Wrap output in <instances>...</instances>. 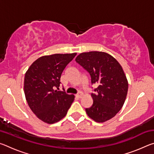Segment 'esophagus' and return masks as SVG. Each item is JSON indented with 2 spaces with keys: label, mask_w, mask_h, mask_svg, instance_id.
I'll return each instance as SVG.
<instances>
[{
  "label": "esophagus",
  "mask_w": 154,
  "mask_h": 154,
  "mask_svg": "<svg viewBox=\"0 0 154 154\" xmlns=\"http://www.w3.org/2000/svg\"><path fill=\"white\" fill-rule=\"evenodd\" d=\"M82 95H83V94H82V93H79V94H77L75 96H76V97H77V98H82Z\"/></svg>",
  "instance_id": "obj_1"
}]
</instances>
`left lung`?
Here are the masks:
<instances>
[{"label": "left lung", "instance_id": "left-lung-1", "mask_svg": "<svg viewBox=\"0 0 154 154\" xmlns=\"http://www.w3.org/2000/svg\"><path fill=\"white\" fill-rule=\"evenodd\" d=\"M75 60L89 72L92 83L98 84L97 93L91 94L92 105L85 109L87 115L98 123L113 118L123 106L128 89L120 64L110 54L96 51L80 54Z\"/></svg>", "mask_w": 154, "mask_h": 154}]
</instances>
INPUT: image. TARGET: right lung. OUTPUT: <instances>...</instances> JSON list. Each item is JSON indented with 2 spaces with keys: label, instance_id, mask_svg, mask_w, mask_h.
Masks as SVG:
<instances>
[{
  "label": "right lung",
  "instance_id": "obj_1",
  "mask_svg": "<svg viewBox=\"0 0 154 154\" xmlns=\"http://www.w3.org/2000/svg\"><path fill=\"white\" fill-rule=\"evenodd\" d=\"M77 53L43 56L33 62L26 72L24 90L28 106L37 118L54 124L64 118L75 96L58 91L60 77Z\"/></svg>",
  "mask_w": 154,
  "mask_h": 154
}]
</instances>
